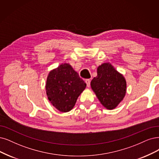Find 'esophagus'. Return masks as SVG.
I'll return each mask as SVG.
<instances>
[{
	"label": "esophagus",
	"instance_id": "34e87169",
	"mask_svg": "<svg viewBox=\"0 0 159 159\" xmlns=\"http://www.w3.org/2000/svg\"><path fill=\"white\" fill-rule=\"evenodd\" d=\"M85 83H86L87 87H90V79H86Z\"/></svg>",
	"mask_w": 159,
	"mask_h": 159
}]
</instances>
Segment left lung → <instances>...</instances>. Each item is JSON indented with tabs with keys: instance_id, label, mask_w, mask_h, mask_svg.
<instances>
[{
	"instance_id": "1",
	"label": "left lung",
	"mask_w": 159,
	"mask_h": 159,
	"mask_svg": "<svg viewBox=\"0 0 159 159\" xmlns=\"http://www.w3.org/2000/svg\"><path fill=\"white\" fill-rule=\"evenodd\" d=\"M97 73V76L91 81L92 89L105 108L113 109L126 94V80L109 63L99 66Z\"/></svg>"
}]
</instances>
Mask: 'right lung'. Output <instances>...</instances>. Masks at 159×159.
I'll list each match as a JSON object with an SVG mask.
<instances>
[{"instance_id": "add662e5", "label": "right lung", "mask_w": 159, "mask_h": 159, "mask_svg": "<svg viewBox=\"0 0 159 159\" xmlns=\"http://www.w3.org/2000/svg\"><path fill=\"white\" fill-rule=\"evenodd\" d=\"M86 84L69 63H62L47 77L46 90L50 103L61 112H68L75 106Z\"/></svg>"}]
</instances>
